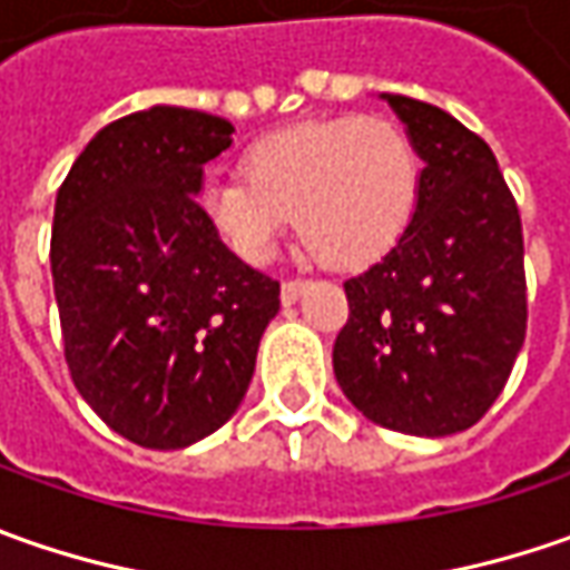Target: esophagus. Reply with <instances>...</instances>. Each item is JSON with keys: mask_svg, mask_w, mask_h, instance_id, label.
Here are the masks:
<instances>
[{"mask_svg": "<svg viewBox=\"0 0 570 570\" xmlns=\"http://www.w3.org/2000/svg\"><path fill=\"white\" fill-rule=\"evenodd\" d=\"M304 288H307L304 278H288V282H282V304H295Z\"/></svg>", "mask_w": 570, "mask_h": 570, "instance_id": "obj_1", "label": "esophagus"}]
</instances>
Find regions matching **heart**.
<instances>
[{
  "mask_svg": "<svg viewBox=\"0 0 570 570\" xmlns=\"http://www.w3.org/2000/svg\"><path fill=\"white\" fill-rule=\"evenodd\" d=\"M244 177L203 189L212 228L244 259H266L295 215L301 244L326 266H362L409 228L422 165L400 122L345 114L275 129L244 151Z\"/></svg>",
  "mask_w": 570,
  "mask_h": 570,
  "instance_id": "obj_1",
  "label": "heart"
}]
</instances>
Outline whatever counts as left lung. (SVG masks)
I'll return each mask as SVG.
<instances>
[{
  "label": "left lung",
  "instance_id": "8db88e82",
  "mask_svg": "<svg viewBox=\"0 0 570 570\" xmlns=\"http://www.w3.org/2000/svg\"><path fill=\"white\" fill-rule=\"evenodd\" d=\"M383 98L425 167L409 228L345 282L333 371L374 425L444 438L492 409L523 345V228L489 145L434 104Z\"/></svg>",
  "mask_w": 570,
  "mask_h": 570
}]
</instances>
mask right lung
<instances>
[{"instance_id": "right-lung-1", "label": "right lung", "mask_w": 570, "mask_h": 570, "mask_svg": "<svg viewBox=\"0 0 570 570\" xmlns=\"http://www.w3.org/2000/svg\"><path fill=\"white\" fill-rule=\"evenodd\" d=\"M230 132L158 104L104 126L56 193L66 364L85 403L139 448H189L225 425L278 314V282L240 263L196 199Z\"/></svg>"}]
</instances>
